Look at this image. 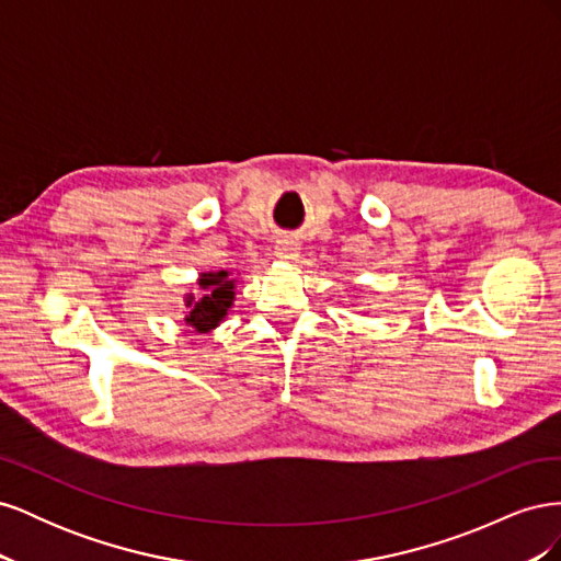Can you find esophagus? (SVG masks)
<instances>
[{
  "instance_id": "esophagus-1",
  "label": "esophagus",
  "mask_w": 561,
  "mask_h": 561,
  "mask_svg": "<svg viewBox=\"0 0 561 561\" xmlns=\"http://www.w3.org/2000/svg\"><path fill=\"white\" fill-rule=\"evenodd\" d=\"M276 257L283 260V262H295L299 257V250H301V243L297 239H293V236H280V239H276Z\"/></svg>"
}]
</instances>
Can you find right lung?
Returning a JSON list of instances; mask_svg holds the SVG:
<instances>
[{"instance_id": "obj_1", "label": "right lung", "mask_w": 561, "mask_h": 561, "mask_svg": "<svg viewBox=\"0 0 561 561\" xmlns=\"http://www.w3.org/2000/svg\"><path fill=\"white\" fill-rule=\"evenodd\" d=\"M203 295L186 297V325H192L196 332H210L225 320L227 311L233 304V280L227 271H217V274H203L201 280Z\"/></svg>"}]
</instances>
